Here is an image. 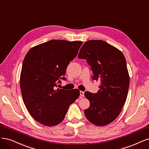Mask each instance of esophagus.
I'll return each instance as SVG.
<instances>
[{
    "label": "esophagus",
    "mask_w": 149,
    "mask_h": 149,
    "mask_svg": "<svg viewBox=\"0 0 149 149\" xmlns=\"http://www.w3.org/2000/svg\"><path fill=\"white\" fill-rule=\"evenodd\" d=\"M80 98H82L84 97V92H82V91H80Z\"/></svg>",
    "instance_id": "1"
}]
</instances>
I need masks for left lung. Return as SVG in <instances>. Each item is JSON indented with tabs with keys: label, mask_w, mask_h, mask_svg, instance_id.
Wrapping results in <instances>:
<instances>
[{
	"label": "left lung",
	"mask_w": 149,
	"mask_h": 149,
	"mask_svg": "<svg viewBox=\"0 0 149 149\" xmlns=\"http://www.w3.org/2000/svg\"><path fill=\"white\" fill-rule=\"evenodd\" d=\"M78 58L87 60L93 79L101 82L98 93H84L90 101L85 116L96 126L108 125L119 116L127 98L129 75L125 57L107 42L90 40L81 46Z\"/></svg>",
	"instance_id": "obj_1"
}]
</instances>
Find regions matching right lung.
Returning <instances> with one entry per match:
<instances>
[{
	"mask_svg": "<svg viewBox=\"0 0 149 149\" xmlns=\"http://www.w3.org/2000/svg\"><path fill=\"white\" fill-rule=\"evenodd\" d=\"M82 41L52 40L31 47L24 58L20 74L23 100L31 116L46 126L59 124L70 105L80 95L78 89H56L65 80L67 67L78 54Z\"/></svg>",
	"mask_w": 149,
	"mask_h": 149,
	"instance_id": "1",
	"label": "right lung"
}]
</instances>
